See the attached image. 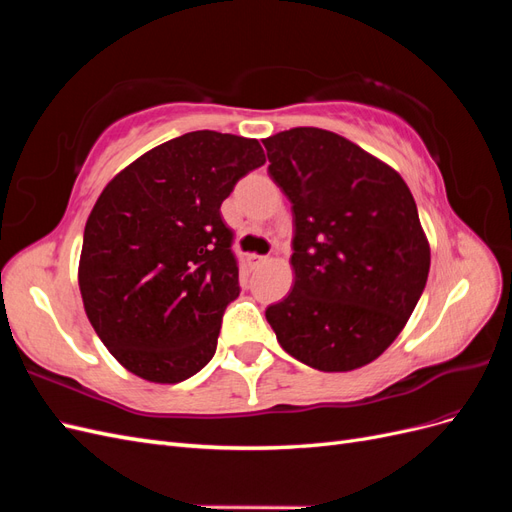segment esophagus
I'll return each mask as SVG.
<instances>
[{
    "mask_svg": "<svg viewBox=\"0 0 512 512\" xmlns=\"http://www.w3.org/2000/svg\"><path fill=\"white\" fill-rule=\"evenodd\" d=\"M262 262H267V256H258V254H250V256H247V267H250V269L260 267Z\"/></svg>",
    "mask_w": 512,
    "mask_h": 512,
    "instance_id": "obj_1",
    "label": "esophagus"
}]
</instances>
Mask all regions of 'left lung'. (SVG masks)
I'll list each match as a JSON object with an SVG mask.
<instances>
[{
	"mask_svg": "<svg viewBox=\"0 0 512 512\" xmlns=\"http://www.w3.org/2000/svg\"><path fill=\"white\" fill-rule=\"evenodd\" d=\"M262 145L294 226V286L265 316L297 361L363 367L393 344L427 284L414 198L391 166L339 134L292 128Z\"/></svg>",
	"mask_w": 512,
	"mask_h": 512,
	"instance_id": "1",
	"label": "left lung"
}]
</instances>
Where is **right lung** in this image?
<instances>
[{
  "instance_id": "add662e5",
  "label": "right lung",
  "mask_w": 512,
  "mask_h": 512,
  "mask_svg": "<svg viewBox=\"0 0 512 512\" xmlns=\"http://www.w3.org/2000/svg\"><path fill=\"white\" fill-rule=\"evenodd\" d=\"M262 164L256 138L198 130L147 151L100 194L79 286L91 327L132 374L175 384L213 359L241 292L220 207Z\"/></svg>"
}]
</instances>
